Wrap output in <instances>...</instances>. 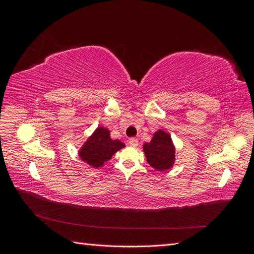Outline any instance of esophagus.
Returning a JSON list of instances; mask_svg holds the SVG:
<instances>
[{
    "mask_svg": "<svg viewBox=\"0 0 254 254\" xmlns=\"http://www.w3.org/2000/svg\"><path fill=\"white\" fill-rule=\"evenodd\" d=\"M129 144L133 146V147H136V146L139 145V141H137V139H135V137H131V139H129Z\"/></svg>",
    "mask_w": 254,
    "mask_h": 254,
    "instance_id": "obj_1",
    "label": "esophagus"
}]
</instances>
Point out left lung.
<instances>
[{"label":"left lung","instance_id":"obj_1","mask_svg":"<svg viewBox=\"0 0 254 254\" xmlns=\"http://www.w3.org/2000/svg\"><path fill=\"white\" fill-rule=\"evenodd\" d=\"M146 160L159 172L168 171L175 162V146L170 133L159 129L149 143L143 145Z\"/></svg>","mask_w":254,"mask_h":254}]
</instances>
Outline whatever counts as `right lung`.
<instances>
[{
	"instance_id": "obj_1",
	"label": "right lung",
	"mask_w": 254,
	"mask_h": 254,
	"mask_svg": "<svg viewBox=\"0 0 254 254\" xmlns=\"http://www.w3.org/2000/svg\"><path fill=\"white\" fill-rule=\"evenodd\" d=\"M125 144L119 140H112L110 131L107 128L97 127L89 139L84 142L82 147L78 151L81 160L98 168L109 161L112 156L121 148H124Z\"/></svg>"
}]
</instances>
